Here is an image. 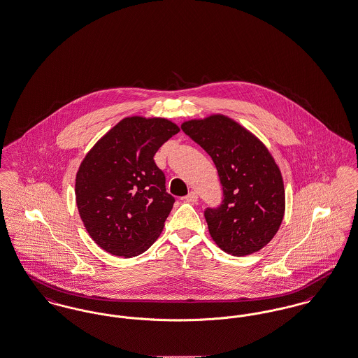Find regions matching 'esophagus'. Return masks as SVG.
Segmentation results:
<instances>
[{"label": "esophagus", "mask_w": 358, "mask_h": 358, "mask_svg": "<svg viewBox=\"0 0 358 358\" xmlns=\"http://www.w3.org/2000/svg\"><path fill=\"white\" fill-rule=\"evenodd\" d=\"M197 199H199V196H197V193H196V192H189V193H187V196L184 197V200L187 201V203H196V201H197Z\"/></svg>", "instance_id": "34e87169"}]
</instances>
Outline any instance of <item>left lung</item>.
Returning a JSON list of instances; mask_svg holds the SVG:
<instances>
[{
	"mask_svg": "<svg viewBox=\"0 0 358 358\" xmlns=\"http://www.w3.org/2000/svg\"><path fill=\"white\" fill-rule=\"evenodd\" d=\"M210 155L219 173L222 201L204 212L208 229L224 252L245 256L273 240L285 216L283 178L267 148L225 115L181 124Z\"/></svg>",
	"mask_w": 358,
	"mask_h": 358,
	"instance_id": "left-lung-1",
	"label": "left lung"
}]
</instances>
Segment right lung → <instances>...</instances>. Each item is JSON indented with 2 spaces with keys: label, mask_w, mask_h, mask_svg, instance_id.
Wrapping results in <instances>:
<instances>
[{
  "label": "right lung",
  "mask_w": 358,
  "mask_h": 358,
  "mask_svg": "<svg viewBox=\"0 0 358 358\" xmlns=\"http://www.w3.org/2000/svg\"><path fill=\"white\" fill-rule=\"evenodd\" d=\"M180 127L165 118L129 117L94 145L76 173L75 194L91 238L111 255L133 257L158 238L174 197L155 162Z\"/></svg>",
  "instance_id": "1"
}]
</instances>
